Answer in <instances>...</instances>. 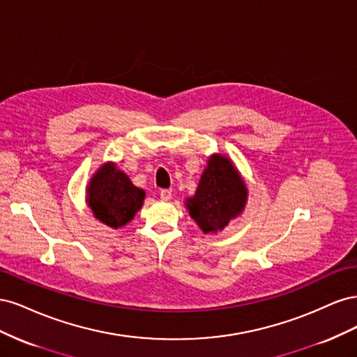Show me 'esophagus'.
<instances>
[{"label":"esophagus","mask_w":357,"mask_h":357,"mask_svg":"<svg viewBox=\"0 0 357 357\" xmlns=\"http://www.w3.org/2000/svg\"><path fill=\"white\" fill-rule=\"evenodd\" d=\"M159 197L162 201H169L172 198V192L169 189H162L159 192Z\"/></svg>","instance_id":"obj_1"}]
</instances>
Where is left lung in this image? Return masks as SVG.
Wrapping results in <instances>:
<instances>
[{"instance_id": "1", "label": "left lung", "mask_w": 357, "mask_h": 357, "mask_svg": "<svg viewBox=\"0 0 357 357\" xmlns=\"http://www.w3.org/2000/svg\"><path fill=\"white\" fill-rule=\"evenodd\" d=\"M247 199V189L228 158L213 155L199 180L195 197L188 199L190 218L205 232L222 231L236 218Z\"/></svg>"}]
</instances>
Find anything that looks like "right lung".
Listing matches in <instances>:
<instances>
[{
    "label": "right lung",
    "instance_id": "right-lung-1",
    "mask_svg": "<svg viewBox=\"0 0 357 357\" xmlns=\"http://www.w3.org/2000/svg\"><path fill=\"white\" fill-rule=\"evenodd\" d=\"M146 193L135 188L125 172L107 164L92 177L88 188V204L93 215L112 228L126 225L142 208Z\"/></svg>",
    "mask_w": 357,
    "mask_h": 357
}]
</instances>
